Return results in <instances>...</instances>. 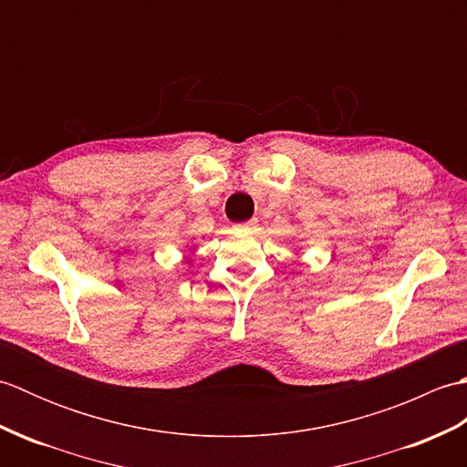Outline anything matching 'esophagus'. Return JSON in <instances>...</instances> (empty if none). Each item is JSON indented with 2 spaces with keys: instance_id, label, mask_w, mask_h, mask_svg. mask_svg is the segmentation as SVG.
<instances>
[{
  "instance_id": "esophagus-1",
  "label": "esophagus",
  "mask_w": 467,
  "mask_h": 467,
  "mask_svg": "<svg viewBox=\"0 0 467 467\" xmlns=\"http://www.w3.org/2000/svg\"><path fill=\"white\" fill-rule=\"evenodd\" d=\"M256 228H259V221H256V218H251V221L236 224V231H241V233H254Z\"/></svg>"
}]
</instances>
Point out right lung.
<instances>
[{"label":"right lung","mask_w":467,"mask_h":467,"mask_svg":"<svg viewBox=\"0 0 467 467\" xmlns=\"http://www.w3.org/2000/svg\"><path fill=\"white\" fill-rule=\"evenodd\" d=\"M186 263H192V259H191V256H186Z\"/></svg>","instance_id":"right-lung-1"}]
</instances>
